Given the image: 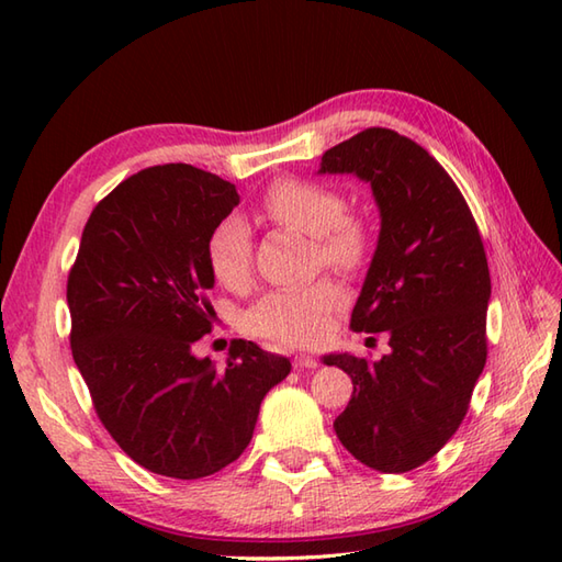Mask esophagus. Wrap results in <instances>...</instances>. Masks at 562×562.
<instances>
[{
    "label": "esophagus",
    "mask_w": 562,
    "mask_h": 562,
    "mask_svg": "<svg viewBox=\"0 0 562 562\" xmlns=\"http://www.w3.org/2000/svg\"><path fill=\"white\" fill-rule=\"evenodd\" d=\"M318 367V360L316 357H312V355H296L294 357V369H316Z\"/></svg>",
    "instance_id": "obj_1"
}]
</instances>
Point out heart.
Returning <instances> with one entry per match:
<instances>
[{
    "mask_svg": "<svg viewBox=\"0 0 562 562\" xmlns=\"http://www.w3.org/2000/svg\"><path fill=\"white\" fill-rule=\"evenodd\" d=\"M260 207L268 220L314 236L318 262L330 270L357 272L372 256V224L364 214L348 210V198L336 186L282 178L268 188ZM207 262L214 280L224 288H246L254 272V236L241 217L229 214L210 232ZM338 300L340 292L328 280L302 290H274L250 308L246 328L258 338L306 348L326 336Z\"/></svg>",
    "mask_w": 562,
    "mask_h": 562,
    "instance_id": "obj_1",
    "label": "heart"
}]
</instances>
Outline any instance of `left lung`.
Instances as JSON below:
<instances>
[{"label":"left lung","instance_id":"1","mask_svg":"<svg viewBox=\"0 0 562 562\" xmlns=\"http://www.w3.org/2000/svg\"><path fill=\"white\" fill-rule=\"evenodd\" d=\"M318 173L372 186L381 232L350 328L391 336L379 362L324 357L352 379L333 427L369 469L413 471L457 432L485 367L491 270L479 224L441 164L386 127L328 149Z\"/></svg>","mask_w":562,"mask_h":562}]
</instances>
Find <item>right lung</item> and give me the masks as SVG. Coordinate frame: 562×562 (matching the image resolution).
Masks as SVG:
<instances>
[{
	"instance_id": "right-lung-1",
	"label": "right lung",
	"mask_w": 562,
	"mask_h": 562,
	"mask_svg": "<svg viewBox=\"0 0 562 562\" xmlns=\"http://www.w3.org/2000/svg\"><path fill=\"white\" fill-rule=\"evenodd\" d=\"M236 205L220 176L149 166L93 207L67 278L71 357L99 420L169 479H205L241 457L260 401L292 369L250 340L234 342L224 369L190 350L214 318L207 238Z\"/></svg>"
}]
</instances>
